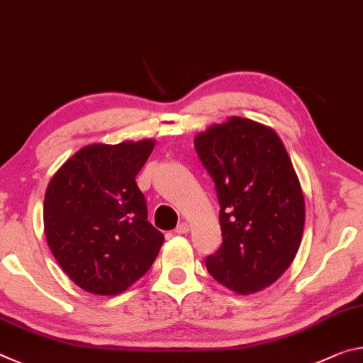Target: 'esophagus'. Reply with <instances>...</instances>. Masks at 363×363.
I'll list each match as a JSON object with an SVG mask.
<instances>
[{
  "mask_svg": "<svg viewBox=\"0 0 363 363\" xmlns=\"http://www.w3.org/2000/svg\"><path fill=\"white\" fill-rule=\"evenodd\" d=\"M189 231V225L186 223V222H182L180 225H178V227L175 228V233L177 235H185V233H188Z\"/></svg>",
  "mask_w": 363,
  "mask_h": 363,
  "instance_id": "esophagus-1",
  "label": "esophagus"
}]
</instances>
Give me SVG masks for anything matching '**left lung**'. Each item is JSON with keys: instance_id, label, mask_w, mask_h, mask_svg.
Segmentation results:
<instances>
[{"instance_id": "1", "label": "left lung", "mask_w": 363, "mask_h": 363, "mask_svg": "<svg viewBox=\"0 0 363 363\" xmlns=\"http://www.w3.org/2000/svg\"><path fill=\"white\" fill-rule=\"evenodd\" d=\"M194 147L220 204L223 242L207 255V270L238 294L257 293L299 249L306 206L298 175L278 135L249 118L212 125Z\"/></svg>"}]
</instances>
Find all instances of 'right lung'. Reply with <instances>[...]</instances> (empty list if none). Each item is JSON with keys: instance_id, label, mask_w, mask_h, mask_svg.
I'll return each mask as SVG.
<instances>
[{"instance_id": "right-lung-1", "label": "right lung", "mask_w": 363, "mask_h": 363, "mask_svg": "<svg viewBox=\"0 0 363 363\" xmlns=\"http://www.w3.org/2000/svg\"><path fill=\"white\" fill-rule=\"evenodd\" d=\"M152 147V140L85 146L48 185V246L88 293H122L157 257L164 235L147 222L146 199L135 182Z\"/></svg>"}]
</instances>
